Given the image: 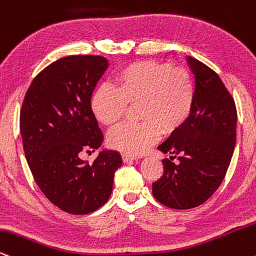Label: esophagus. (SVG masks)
<instances>
[{
  "instance_id": "esophagus-1",
  "label": "esophagus",
  "mask_w": 256,
  "mask_h": 256,
  "mask_svg": "<svg viewBox=\"0 0 256 256\" xmlns=\"http://www.w3.org/2000/svg\"><path fill=\"white\" fill-rule=\"evenodd\" d=\"M122 159L124 163H127V162H132V160H136V159H139L138 156H133V154H128V153H122Z\"/></svg>"
}]
</instances>
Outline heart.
I'll return each instance as SVG.
<instances>
[{"label": "heart", "instance_id": "1", "mask_svg": "<svg viewBox=\"0 0 256 256\" xmlns=\"http://www.w3.org/2000/svg\"><path fill=\"white\" fill-rule=\"evenodd\" d=\"M195 98L193 80L187 70L168 63L140 61L123 67L115 75V87L99 85L90 106L99 123L112 128L122 121L128 105L138 103L142 121L126 123L111 132L112 148L139 154L160 136L175 134L190 116Z\"/></svg>", "mask_w": 256, "mask_h": 256}]
</instances>
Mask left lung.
Masks as SVG:
<instances>
[{
    "instance_id": "obj_1",
    "label": "left lung",
    "mask_w": 256,
    "mask_h": 256,
    "mask_svg": "<svg viewBox=\"0 0 256 256\" xmlns=\"http://www.w3.org/2000/svg\"><path fill=\"white\" fill-rule=\"evenodd\" d=\"M187 62L195 78L193 110L184 126L158 146L172 160L164 159L163 176L152 183L153 196L175 210L194 208L212 196L236 144L234 98L214 70L194 57L187 56Z\"/></svg>"
}]
</instances>
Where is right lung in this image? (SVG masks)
Masks as SVG:
<instances>
[{
  "instance_id": "obj_1",
  "label": "right lung",
  "mask_w": 256,
  "mask_h": 256,
  "mask_svg": "<svg viewBox=\"0 0 256 256\" xmlns=\"http://www.w3.org/2000/svg\"><path fill=\"white\" fill-rule=\"evenodd\" d=\"M108 66L102 56L57 60L33 79L21 108L20 133L33 178L54 205L70 214L103 206L122 165L121 154L111 150H102L93 163L80 158L103 144L90 99Z\"/></svg>"
}]
</instances>
